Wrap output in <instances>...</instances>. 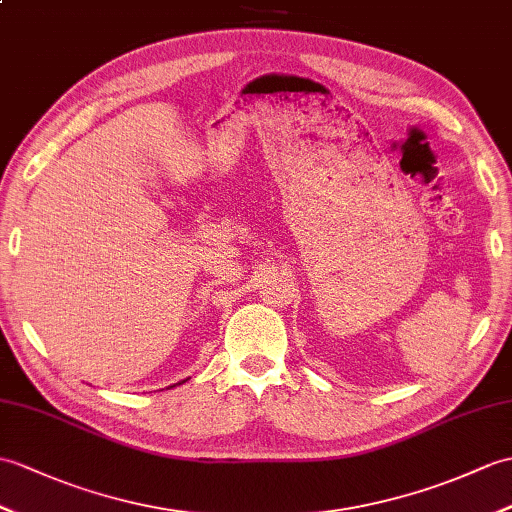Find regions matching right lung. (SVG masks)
<instances>
[{
	"label": "right lung",
	"instance_id": "obj_1",
	"mask_svg": "<svg viewBox=\"0 0 512 512\" xmlns=\"http://www.w3.org/2000/svg\"><path fill=\"white\" fill-rule=\"evenodd\" d=\"M183 382H185V379H183ZM183 382H181V384H183ZM170 388H172V386H170Z\"/></svg>",
	"mask_w": 512,
	"mask_h": 512
}]
</instances>
